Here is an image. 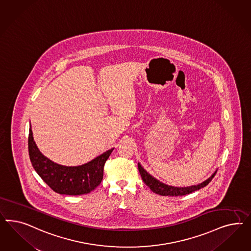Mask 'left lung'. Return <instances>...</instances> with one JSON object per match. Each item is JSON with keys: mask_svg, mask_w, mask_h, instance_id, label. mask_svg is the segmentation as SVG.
Here are the masks:
<instances>
[{"mask_svg": "<svg viewBox=\"0 0 251 251\" xmlns=\"http://www.w3.org/2000/svg\"><path fill=\"white\" fill-rule=\"evenodd\" d=\"M138 168H139V172L141 174L144 182L154 193L159 194L162 196H183V195L190 194L195 190L204 188L209 183L211 182V180L213 179V176L217 172V170H216L209 178H207L203 182L200 183L198 185H193V186H189V187H174V186L167 185L165 183L160 182L159 180H157L152 176L150 175L145 168L141 166L140 163H138Z\"/></svg>", "mask_w": 251, "mask_h": 251, "instance_id": "8db88e82", "label": "left lung"}]
</instances>
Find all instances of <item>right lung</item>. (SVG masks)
Returning <instances> with one entry per match:
<instances>
[{
	"label": "right lung",
	"mask_w": 251,
	"mask_h": 251,
	"mask_svg": "<svg viewBox=\"0 0 251 251\" xmlns=\"http://www.w3.org/2000/svg\"><path fill=\"white\" fill-rule=\"evenodd\" d=\"M113 150L111 148L81 166H61L40 152L29 127L28 152L32 166L43 181L59 194L81 195L95 190L103 179L105 163Z\"/></svg>",
	"instance_id": "1"
}]
</instances>
